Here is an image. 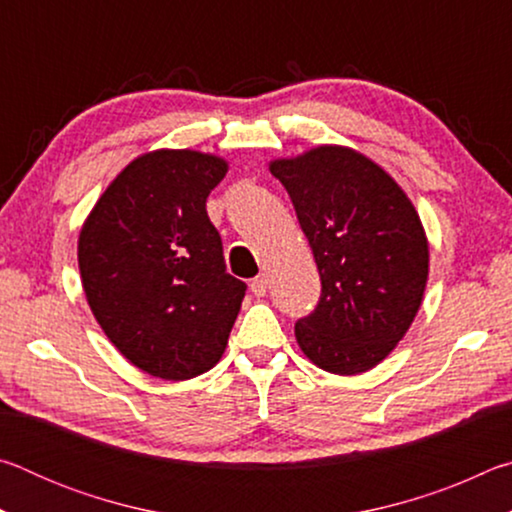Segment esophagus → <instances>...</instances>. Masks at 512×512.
Returning a JSON list of instances; mask_svg holds the SVG:
<instances>
[{
  "instance_id": "esophagus-1",
  "label": "esophagus",
  "mask_w": 512,
  "mask_h": 512,
  "mask_svg": "<svg viewBox=\"0 0 512 512\" xmlns=\"http://www.w3.org/2000/svg\"><path fill=\"white\" fill-rule=\"evenodd\" d=\"M268 284H271V282H268V275H257L255 280L250 282V291H253L257 298H264L266 291H268Z\"/></svg>"
}]
</instances>
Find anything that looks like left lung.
<instances>
[{"mask_svg":"<svg viewBox=\"0 0 512 512\" xmlns=\"http://www.w3.org/2000/svg\"><path fill=\"white\" fill-rule=\"evenodd\" d=\"M296 207L320 300L296 323L305 357L334 375L375 368L409 332L429 277V244L404 189L366 155L323 144L268 164Z\"/></svg>","mask_w":512,"mask_h":512,"instance_id":"8db88e82","label":"left lung"}]
</instances>
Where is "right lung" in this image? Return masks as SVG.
<instances>
[{
	"instance_id": "1",
	"label": "right lung",
	"mask_w": 512,
	"mask_h": 512,
	"mask_svg": "<svg viewBox=\"0 0 512 512\" xmlns=\"http://www.w3.org/2000/svg\"><path fill=\"white\" fill-rule=\"evenodd\" d=\"M228 173L219 155L158 149L135 158L79 235L85 298L110 343L153 377L183 381L219 363L246 296L225 273L205 210Z\"/></svg>"
}]
</instances>
